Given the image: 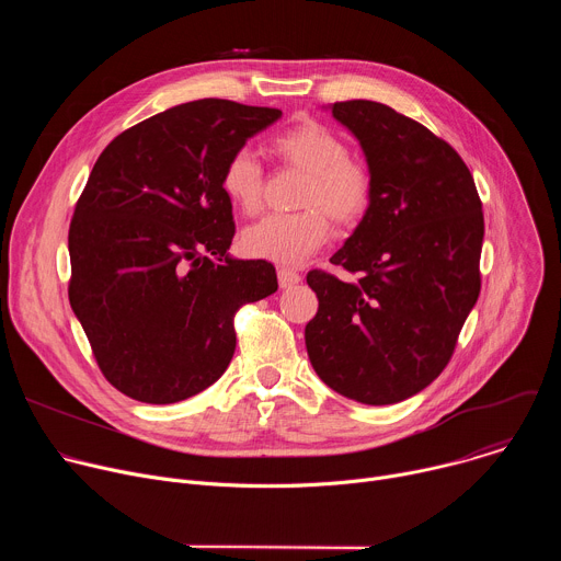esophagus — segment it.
Returning a JSON list of instances; mask_svg holds the SVG:
<instances>
[{"mask_svg":"<svg viewBox=\"0 0 561 561\" xmlns=\"http://www.w3.org/2000/svg\"><path fill=\"white\" fill-rule=\"evenodd\" d=\"M277 282H279L282 288H290V286H295V284L301 282V275H299L295 268L282 266V268L277 271Z\"/></svg>","mask_w":561,"mask_h":561,"instance_id":"esophagus-1","label":"esophagus"}]
</instances>
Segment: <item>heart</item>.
<instances>
[{
    "label": "heart",
    "instance_id": "obj_1",
    "mask_svg": "<svg viewBox=\"0 0 561 561\" xmlns=\"http://www.w3.org/2000/svg\"><path fill=\"white\" fill-rule=\"evenodd\" d=\"M271 148L286 164L308 173L301 191L306 210L266 215L242 234V249L255 260L297 266L322 249L331 237V219L340 226L357 224L373 202L368 169L348 159L340 135L317 122H299L271 139ZM264 171L249 148L234 150L221 171V191L232 206L253 215L262 206Z\"/></svg>",
    "mask_w": 561,
    "mask_h": 561
}]
</instances>
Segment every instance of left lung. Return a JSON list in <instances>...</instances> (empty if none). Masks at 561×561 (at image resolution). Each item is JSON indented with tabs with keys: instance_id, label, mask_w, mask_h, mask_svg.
Wrapping results in <instances>:
<instances>
[{
	"instance_id": "1",
	"label": "left lung",
	"mask_w": 561,
	"mask_h": 561,
	"mask_svg": "<svg viewBox=\"0 0 561 561\" xmlns=\"http://www.w3.org/2000/svg\"><path fill=\"white\" fill-rule=\"evenodd\" d=\"M331 111L364 150L373 202L331 257L362 277L306 275L319 299L306 351L335 392L397 404L446 368L479 297L482 202L457 150L420 122L368 100Z\"/></svg>"
}]
</instances>
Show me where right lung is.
I'll list each match as a JSON object with an SVG mask.
<instances>
[{"instance_id":"right-lung-1","label":"right lung","mask_w":561,"mask_h":561,"mask_svg":"<svg viewBox=\"0 0 561 561\" xmlns=\"http://www.w3.org/2000/svg\"><path fill=\"white\" fill-rule=\"evenodd\" d=\"M277 108L197 100L117 135L68 230V299L104 377L144 404L215 383L234 353L232 317L277 290L266 260L228 255V157Z\"/></svg>"}]
</instances>
